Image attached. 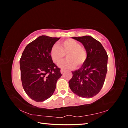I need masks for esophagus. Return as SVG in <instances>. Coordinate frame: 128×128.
I'll list each match as a JSON object with an SVG mask.
<instances>
[{
	"mask_svg": "<svg viewBox=\"0 0 128 128\" xmlns=\"http://www.w3.org/2000/svg\"><path fill=\"white\" fill-rule=\"evenodd\" d=\"M64 69H61V70H60V72H61V73L62 74V73H63L64 72Z\"/></svg>",
	"mask_w": 128,
	"mask_h": 128,
	"instance_id": "obj_1",
	"label": "esophagus"
}]
</instances>
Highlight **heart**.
<instances>
[{
	"mask_svg": "<svg viewBox=\"0 0 128 128\" xmlns=\"http://www.w3.org/2000/svg\"><path fill=\"white\" fill-rule=\"evenodd\" d=\"M66 55V60L59 64L64 69H73L76 66L80 68L85 64L87 59V51L77 41L68 39L60 42L59 47L54 46L50 51L52 60L58 64L64 59Z\"/></svg>",
	"mask_w": 128,
	"mask_h": 128,
	"instance_id": "obj_1",
	"label": "heart"
}]
</instances>
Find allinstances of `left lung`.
Segmentation results:
<instances>
[{"mask_svg":"<svg viewBox=\"0 0 128 128\" xmlns=\"http://www.w3.org/2000/svg\"><path fill=\"white\" fill-rule=\"evenodd\" d=\"M81 42L87 51V59L81 68L72 71L70 90L82 98H90L102 88L107 72L108 55L102 44L92 36L72 37Z\"/></svg>","mask_w":128,"mask_h":128,"instance_id":"1","label":"left lung"}]
</instances>
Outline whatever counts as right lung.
Masks as SVG:
<instances>
[{"label":"right lung","mask_w":128,"mask_h":128,"mask_svg":"<svg viewBox=\"0 0 128 128\" xmlns=\"http://www.w3.org/2000/svg\"><path fill=\"white\" fill-rule=\"evenodd\" d=\"M60 38L42 36L29 43L20 60L21 79L25 92L33 100L41 102L55 90L62 76L60 69L54 63L50 51Z\"/></svg>","instance_id":"add662e5"}]
</instances>
